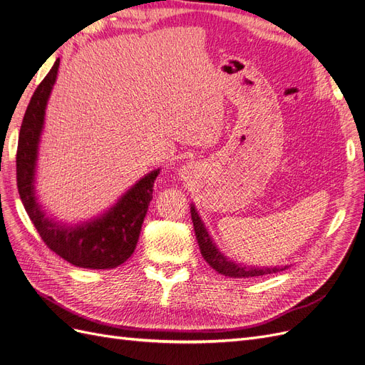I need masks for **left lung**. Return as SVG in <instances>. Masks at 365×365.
<instances>
[{
  "label": "left lung",
  "mask_w": 365,
  "mask_h": 365,
  "mask_svg": "<svg viewBox=\"0 0 365 365\" xmlns=\"http://www.w3.org/2000/svg\"><path fill=\"white\" fill-rule=\"evenodd\" d=\"M191 217H192V224H194V230L195 236L200 245L201 255H203L205 260L209 263L210 267H213L215 271L225 275V277H233V278H251V277H263V275H271V274H278L281 271H284L286 267H250L240 263H233L232 260H228L221 251L215 247L213 240L210 239L206 227L203 221L200 220L198 213L194 206H191Z\"/></svg>",
  "instance_id": "1"
}]
</instances>
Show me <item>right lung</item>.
Here are the masks:
<instances>
[{
	"label": "right lung",
	"mask_w": 365,
	"mask_h": 365,
	"mask_svg": "<svg viewBox=\"0 0 365 365\" xmlns=\"http://www.w3.org/2000/svg\"><path fill=\"white\" fill-rule=\"evenodd\" d=\"M58 66L60 60L53 63L26 106L16 152L18 191L37 233L51 251L78 267L113 269L125 263L137 247L159 170L147 174L110 212L96 221L78 227H61L45 218L36 201L33 182L45 108L56 83Z\"/></svg>",
	"instance_id": "obj_1"
}]
</instances>
